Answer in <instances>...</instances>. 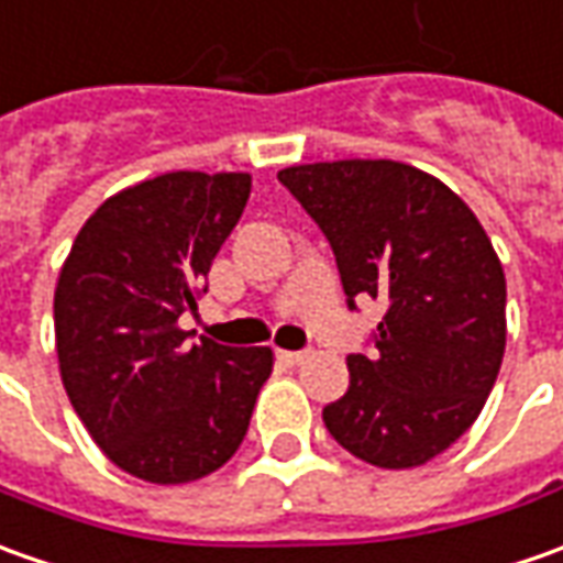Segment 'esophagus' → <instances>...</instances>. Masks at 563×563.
Returning <instances> with one entry per match:
<instances>
[{
    "instance_id": "34e87169",
    "label": "esophagus",
    "mask_w": 563,
    "mask_h": 563,
    "mask_svg": "<svg viewBox=\"0 0 563 563\" xmlns=\"http://www.w3.org/2000/svg\"><path fill=\"white\" fill-rule=\"evenodd\" d=\"M277 357H280V361L286 363V366H298V363L308 357V351H280Z\"/></svg>"
}]
</instances>
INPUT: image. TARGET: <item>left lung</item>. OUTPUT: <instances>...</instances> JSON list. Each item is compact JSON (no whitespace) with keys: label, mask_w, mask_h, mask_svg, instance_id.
I'll return each instance as SVG.
<instances>
[{"label":"left lung","mask_w":563,"mask_h":563,"mask_svg":"<svg viewBox=\"0 0 563 563\" xmlns=\"http://www.w3.org/2000/svg\"><path fill=\"white\" fill-rule=\"evenodd\" d=\"M330 240L347 308L382 298L369 354L323 407L335 441L378 468H412L456 443L484 410L506 354V274L450 187L394 159L277 172Z\"/></svg>","instance_id":"left-lung-1"}]
</instances>
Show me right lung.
Here are the masks:
<instances>
[{"mask_svg": "<svg viewBox=\"0 0 563 563\" xmlns=\"http://www.w3.org/2000/svg\"><path fill=\"white\" fill-rule=\"evenodd\" d=\"M250 190L246 172H166L125 187L82 224L60 267L67 397L107 459L141 481L187 484L221 468L271 376V347L187 345L178 330Z\"/></svg>", "mask_w": 563, "mask_h": 563, "instance_id": "obj_1", "label": "right lung"}]
</instances>
